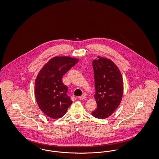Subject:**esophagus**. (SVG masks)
Masks as SVG:
<instances>
[{
  "mask_svg": "<svg viewBox=\"0 0 159 159\" xmlns=\"http://www.w3.org/2000/svg\"><path fill=\"white\" fill-rule=\"evenodd\" d=\"M86 95L84 94V95H83L82 96L79 97V98L80 100H84V98H86Z\"/></svg>",
  "mask_w": 159,
  "mask_h": 159,
  "instance_id": "esophagus-1",
  "label": "esophagus"
}]
</instances>
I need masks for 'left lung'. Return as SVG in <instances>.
<instances>
[{
    "instance_id": "8db88e82",
    "label": "left lung",
    "mask_w": 159,
    "mask_h": 159,
    "mask_svg": "<svg viewBox=\"0 0 159 159\" xmlns=\"http://www.w3.org/2000/svg\"><path fill=\"white\" fill-rule=\"evenodd\" d=\"M93 61L95 82L96 110L92 116L105 119L120 105L123 95V80L120 71L110 59L98 57Z\"/></svg>"
}]
</instances>
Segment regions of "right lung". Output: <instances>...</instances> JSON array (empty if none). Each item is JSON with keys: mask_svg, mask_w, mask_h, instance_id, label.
I'll list each match as a JSON object with an SVG mask.
<instances>
[{"mask_svg": "<svg viewBox=\"0 0 159 159\" xmlns=\"http://www.w3.org/2000/svg\"><path fill=\"white\" fill-rule=\"evenodd\" d=\"M78 62L68 57H56L39 71L35 82V96L41 110L50 118L64 116L72 103L67 96V87L62 81L63 76Z\"/></svg>", "mask_w": 159, "mask_h": 159, "instance_id": "obj_1", "label": "right lung"}]
</instances>
